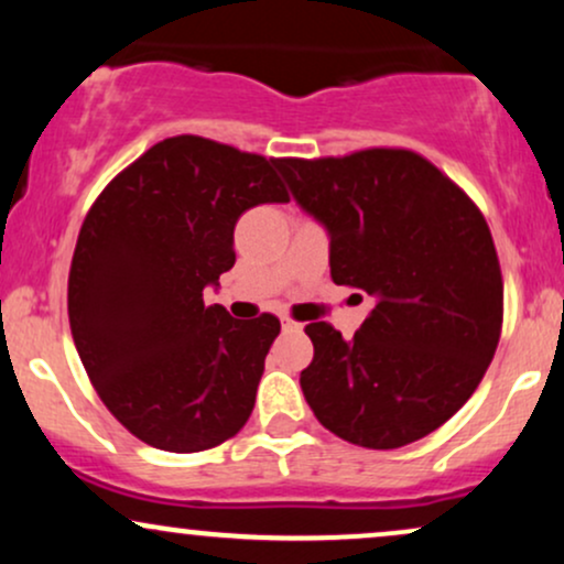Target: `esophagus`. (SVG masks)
Returning a JSON list of instances; mask_svg holds the SVG:
<instances>
[{"instance_id": "obj_1", "label": "esophagus", "mask_w": 564, "mask_h": 564, "mask_svg": "<svg viewBox=\"0 0 564 564\" xmlns=\"http://www.w3.org/2000/svg\"><path fill=\"white\" fill-rule=\"evenodd\" d=\"M281 323H283V328H286V332H302V323H296L294 318H289V315H283Z\"/></svg>"}]
</instances>
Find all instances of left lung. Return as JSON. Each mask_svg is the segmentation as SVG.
Wrapping results in <instances>:
<instances>
[{"instance_id":"1","label":"left lung","mask_w":564,"mask_h":564,"mask_svg":"<svg viewBox=\"0 0 564 564\" xmlns=\"http://www.w3.org/2000/svg\"><path fill=\"white\" fill-rule=\"evenodd\" d=\"M278 170L326 225L336 286L373 300L349 341L326 321L304 326L315 347L304 400L352 445L416 443L471 398L501 336L503 278L482 212L405 148L278 159Z\"/></svg>"}]
</instances>
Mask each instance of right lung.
<instances>
[{
	"instance_id": "obj_1",
	"label": "right lung",
	"mask_w": 564,
	"mask_h": 564,
	"mask_svg": "<svg viewBox=\"0 0 564 564\" xmlns=\"http://www.w3.org/2000/svg\"><path fill=\"white\" fill-rule=\"evenodd\" d=\"M278 159L177 134L148 148L89 206L68 273V321L108 411L159 451L241 432L281 321H236L204 289L236 262L232 230L283 204Z\"/></svg>"
}]
</instances>
